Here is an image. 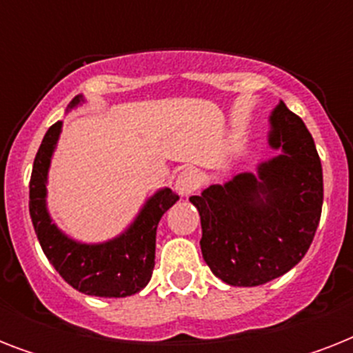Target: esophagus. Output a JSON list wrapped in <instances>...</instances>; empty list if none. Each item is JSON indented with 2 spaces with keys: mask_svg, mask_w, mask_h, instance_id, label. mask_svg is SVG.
Segmentation results:
<instances>
[{
  "mask_svg": "<svg viewBox=\"0 0 353 353\" xmlns=\"http://www.w3.org/2000/svg\"><path fill=\"white\" fill-rule=\"evenodd\" d=\"M201 185V177L196 170L192 168H187L177 174L176 177V190L179 192V196H190L199 188Z\"/></svg>",
  "mask_w": 353,
  "mask_h": 353,
  "instance_id": "1",
  "label": "esophagus"
}]
</instances>
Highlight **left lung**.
Returning a JSON list of instances; mask_svg holds the SVG:
<instances>
[{
    "instance_id": "8db88e82",
    "label": "left lung",
    "mask_w": 353,
    "mask_h": 353,
    "mask_svg": "<svg viewBox=\"0 0 353 353\" xmlns=\"http://www.w3.org/2000/svg\"><path fill=\"white\" fill-rule=\"evenodd\" d=\"M269 143L280 155L190 201L201 218V254L225 284L262 285L295 268L323 212V166L312 133L285 104L271 115Z\"/></svg>"
}]
</instances>
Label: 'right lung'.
<instances>
[{
    "label": "right lung",
    "instance_id": "1",
    "mask_svg": "<svg viewBox=\"0 0 353 353\" xmlns=\"http://www.w3.org/2000/svg\"><path fill=\"white\" fill-rule=\"evenodd\" d=\"M80 102L73 99L71 108ZM62 130L54 122L47 130L34 157L29 183V212L40 245L60 276L74 290L93 296H128L148 284L155 265V232L161 216L179 196L163 188L150 198L133 225L115 240L85 245L58 231L46 209V181L52 150Z\"/></svg>",
    "mask_w": 353,
    "mask_h": 353
}]
</instances>
